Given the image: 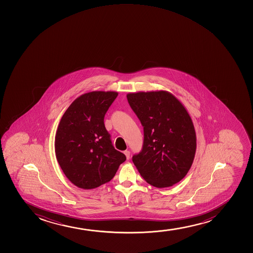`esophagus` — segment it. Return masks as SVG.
<instances>
[{
    "instance_id": "34e87169",
    "label": "esophagus",
    "mask_w": 253,
    "mask_h": 253,
    "mask_svg": "<svg viewBox=\"0 0 253 253\" xmlns=\"http://www.w3.org/2000/svg\"><path fill=\"white\" fill-rule=\"evenodd\" d=\"M124 154H125L126 159L129 160V159H130V151H129V150H126V151H124Z\"/></svg>"
}]
</instances>
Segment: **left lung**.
Segmentation results:
<instances>
[{"mask_svg":"<svg viewBox=\"0 0 253 253\" xmlns=\"http://www.w3.org/2000/svg\"><path fill=\"white\" fill-rule=\"evenodd\" d=\"M127 100L143 126L142 151L132 162L142 177L158 188L182 180L194 160L197 137L183 105L167 91L128 93Z\"/></svg>","mask_w":253,"mask_h":253,"instance_id":"1","label":"left lung"}]
</instances>
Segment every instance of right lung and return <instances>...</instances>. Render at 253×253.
Segmentation results:
<instances>
[{
	"instance_id": "1",
	"label": "right lung",
	"mask_w": 253,
	"mask_h": 253,
	"mask_svg": "<svg viewBox=\"0 0 253 253\" xmlns=\"http://www.w3.org/2000/svg\"><path fill=\"white\" fill-rule=\"evenodd\" d=\"M118 93L93 91L79 96L61 117L55 134L56 160L79 188L93 189L115 176L125 154L112 145L104 123Z\"/></svg>"
}]
</instances>
